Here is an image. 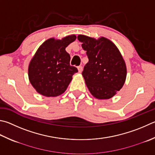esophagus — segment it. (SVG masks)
<instances>
[{
  "label": "esophagus",
  "instance_id": "obj_1",
  "mask_svg": "<svg viewBox=\"0 0 155 155\" xmlns=\"http://www.w3.org/2000/svg\"><path fill=\"white\" fill-rule=\"evenodd\" d=\"M78 72H79V73L82 72V71H83V66H78Z\"/></svg>",
  "mask_w": 155,
  "mask_h": 155
}]
</instances>
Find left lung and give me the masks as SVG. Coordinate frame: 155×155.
<instances>
[{
	"label": "left lung",
	"mask_w": 155,
	"mask_h": 155,
	"mask_svg": "<svg viewBox=\"0 0 155 155\" xmlns=\"http://www.w3.org/2000/svg\"><path fill=\"white\" fill-rule=\"evenodd\" d=\"M89 61L82 75L91 94L99 100L110 99L120 91L125 82L127 68L117 47L105 37L95 39L79 35Z\"/></svg>",
	"instance_id": "8db88e82"
}]
</instances>
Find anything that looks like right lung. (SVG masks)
<instances>
[{
	"label": "right lung",
	"instance_id": "add662e5",
	"mask_svg": "<svg viewBox=\"0 0 155 155\" xmlns=\"http://www.w3.org/2000/svg\"><path fill=\"white\" fill-rule=\"evenodd\" d=\"M77 36L47 39L38 47L28 66L29 81L39 94L56 97L65 92L77 68L70 66V56L66 47Z\"/></svg>",
	"mask_w": 155,
	"mask_h": 155
}]
</instances>
